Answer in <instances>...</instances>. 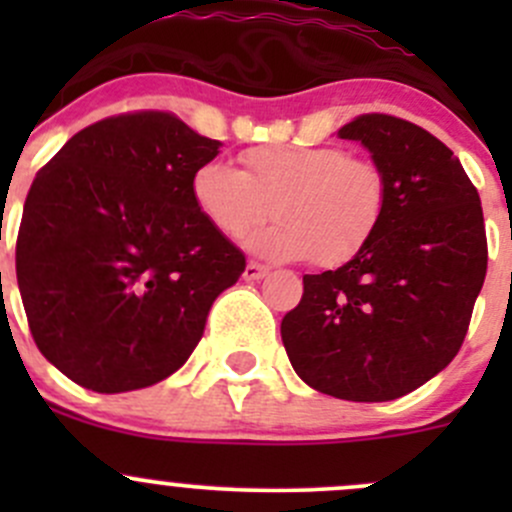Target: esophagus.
<instances>
[{"mask_svg":"<svg viewBox=\"0 0 512 512\" xmlns=\"http://www.w3.org/2000/svg\"><path fill=\"white\" fill-rule=\"evenodd\" d=\"M267 272H270V270H267L265 265H257V262H247L242 277H245L247 282H257V280H262V277H267Z\"/></svg>","mask_w":512,"mask_h":512,"instance_id":"obj_1","label":"esophagus"}]
</instances>
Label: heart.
<instances>
[{
  "mask_svg": "<svg viewBox=\"0 0 512 512\" xmlns=\"http://www.w3.org/2000/svg\"><path fill=\"white\" fill-rule=\"evenodd\" d=\"M245 170L223 160L198 165L190 195L205 220L230 240H240L270 215L277 220L247 240L270 260L312 257L339 267L366 250L379 232L389 188L371 160L349 158L334 146L247 148Z\"/></svg>",
  "mask_w": 512,
  "mask_h": 512,
  "instance_id": "obj_1",
  "label": "heart"
}]
</instances>
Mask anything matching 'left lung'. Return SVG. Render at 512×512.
<instances>
[{"label":"left lung","mask_w":512,"mask_h":512,"mask_svg":"<svg viewBox=\"0 0 512 512\" xmlns=\"http://www.w3.org/2000/svg\"><path fill=\"white\" fill-rule=\"evenodd\" d=\"M337 136L381 168L386 213L354 260L304 275L282 342L312 389L394 401L446 369L466 339L488 267L483 208L461 160L416 123L366 113Z\"/></svg>","instance_id":"1"}]
</instances>
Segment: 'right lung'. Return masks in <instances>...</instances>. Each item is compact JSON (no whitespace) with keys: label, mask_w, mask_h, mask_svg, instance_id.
I'll use <instances>...</instances> for the list:
<instances>
[{"label":"right lung","mask_w":512,"mask_h":512,"mask_svg":"<svg viewBox=\"0 0 512 512\" xmlns=\"http://www.w3.org/2000/svg\"><path fill=\"white\" fill-rule=\"evenodd\" d=\"M163 111L103 118L36 173L17 282L39 352L98 394L146 389L188 361L245 255L195 208L220 153Z\"/></svg>","instance_id":"obj_1"}]
</instances>
